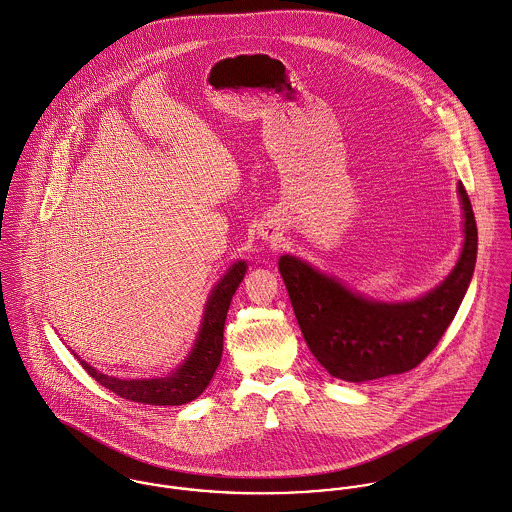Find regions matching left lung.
<instances>
[{
  "instance_id": "1",
  "label": "left lung",
  "mask_w": 512,
  "mask_h": 512,
  "mask_svg": "<svg viewBox=\"0 0 512 512\" xmlns=\"http://www.w3.org/2000/svg\"><path fill=\"white\" fill-rule=\"evenodd\" d=\"M463 247L453 271L427 295L406 303L368 299L307 261L283 255L279 271L301 332L326 372L344 382H368L415 368L437 346L473 279L477 223L463 184Z\"/></svg>"
}]
</instances>
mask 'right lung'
<instances>
[{"label": "right lung", "instance_id": "right-lung-1", "mask_svg": "<svg viewBox=\"0 0 512 512\" xmlns=\"http://www.w3.org/2000/svg\"><path fill=\"white\" fill-rule=\"evenodd\" d=\"M245 273H247V263L237 261L227 269V273L211 289L209 299L205 303L204 318H202L198 338L190 354L186 356V360L172 374L164 378H150V380H120L95 370L91 364H87L77 356L81 366L106 390L130 402L148 404V406H182L196 400L209 386L221 362L223 326H225L227 310Z\"/></svg>", "mask_w": 512, "mask_h": 512}]
</instances>
